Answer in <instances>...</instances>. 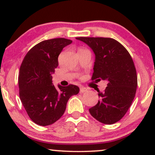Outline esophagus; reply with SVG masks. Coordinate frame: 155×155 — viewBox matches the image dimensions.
Wrapping results in <instances>:
<instances>
[{"instance_id": "esophagus-1", "label": "esophagus", "mask_w": 155, "mask_h": 155, "mask_svg": "<svg viewBox=\"0 0 155 155\" xmlns=\"http://www.w3.org/2000/svg\"><path fill=\"white\" fill-rule=\"evenodd\" d=\"M87 91V89L84 87H80V92L83 93V92H85Z\"/></svg>"}]
</instances>
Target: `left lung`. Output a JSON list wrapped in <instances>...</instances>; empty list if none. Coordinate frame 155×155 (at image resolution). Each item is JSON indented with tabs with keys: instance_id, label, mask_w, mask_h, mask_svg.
Masks as SVG:
<instances>
[{
	"instance_id": "1",
	"label": "left lung",
	"mask_w": 155,
	"mask_h": 155,
	"mask_svg": "<svg viewBox=\"0 0 155 155\" xmlns=\"http://www.w3.org/2000/svg\"><path fill=\"white\" fill-rule=\"evenodd\" d=\"M95 53L92 79L107 81L100 101L89 109L95 120L106 124L120 121L127 113L136 95L138 79L134 63L127 49L111 38L78 37Z\"/></svg>"
}]
</instances>
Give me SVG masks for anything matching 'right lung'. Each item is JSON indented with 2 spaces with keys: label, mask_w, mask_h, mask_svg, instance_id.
Here are the masks:
<instances>
[{
  "label": "right lung",
  "mask_w": 155,
  "mask_h": 155,
  "mask_svg": "<svg viewBox=\"0 0 155 155\" xmlns=\"http://www.w3.org/2000/svg\"><path fill=\"white\" fill-rule=\"evenodd\" d=\"M71 43L64 38L43 41L30 49L21 64L19 97L28 116L38 125L54 123L63 116L68 99L79 93L76 85L56 88L52 84L58 56Z\"/></svg>",
  "instance_id": "add662e5"
}]
</instances>
